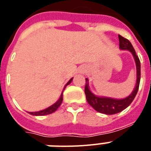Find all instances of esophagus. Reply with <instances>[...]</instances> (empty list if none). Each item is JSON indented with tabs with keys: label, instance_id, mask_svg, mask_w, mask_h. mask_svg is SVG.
<instances>
[{
	"label": "esophagus",
	"instance_id": "obj_1",
	"mask_svg": "<svg viewBox=\"0 0 151 151\" xmlns=\"http://www.w3.org/2000/svg\"><path fill=\"white\" fill-rule=\"evenodd\" d=\"M85 71H86V69L82 68V69H81V73H85Z\"/></svg>",
	"mask_w": 151,
	"mask_h": 151
}]
</instances>
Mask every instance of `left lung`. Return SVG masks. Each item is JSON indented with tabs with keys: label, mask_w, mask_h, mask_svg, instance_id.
Listing matches in <instances>:
<instances>
[{
	"label": "left lung",
	"mask_w": 151,
	"mask_h": 151,
	"mask_svg": "<svg viewBox=\"0 0 151 151\" xmlns=\"http://www.w3.org/2000/svg\"><path fill=\"white\" fill-rule=\"evenodd\" d=\"M118 38H119L120 49L129 51L133 55L134 60L136 63V83L131 94L124 99H114L111 97L98 96L90 90L89 81L88 78H85L86 84H85V93L88 104L98 112L109 115L115 114L121 112L131 104L137 94L139 86V81H140V61L139 59V57L136 55L135 49L128 39L124 38L121 35H118Z\"/></svg>",
	"instance_id": "8db88e82"
}]
</instances>
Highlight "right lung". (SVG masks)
Returning <instances> with one entry per match:
<instances>
[{
	"mask_svg": "<svg viewBox=\"0 0 151 151\" xmlns=\"http://www.w3.org/2000/svg\"><path fill=\"white\" fill-rule=\"evenodd\" d=\"M73 80V78H71L70 80L68 82L66 83V85L64 86V88L63 90V92L61 93V96L59 97V99L54 103V104H52V106H48V108H46L45 110H40V111H36V112H28L29 114L31 115H34V116H44V115H48V114H52V113H54L55 111H56V110L59 108V106L61 105L62 102H63V91L64 89L66 88V87L68 85H70Z\"/></svg>",
	"mask_w": 151,
	"mask_h": 151,
	"instance_id": "add662e5",
	"label": "right lung"
}]
</instances>
